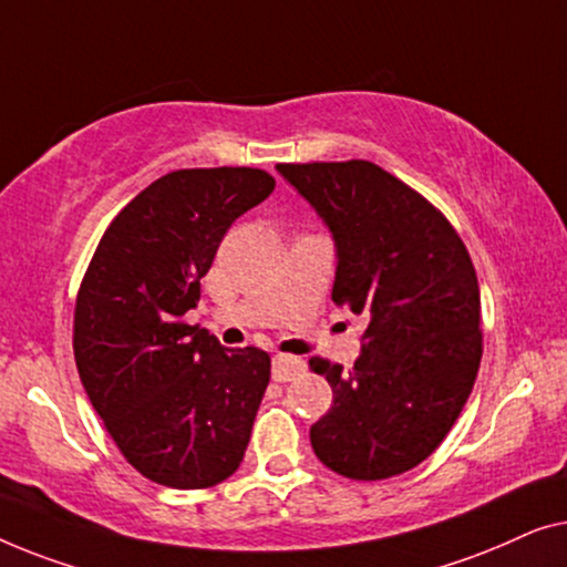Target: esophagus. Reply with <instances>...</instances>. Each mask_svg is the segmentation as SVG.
I'll use <instances>...</instances> for the list:
<instances>
[{
    "label": "esophagus",
    "mask_w": 567,
    "mask_h": 567,
    "mask_svg": "<svg viewBox=\"0 0 567 567\" xmlns=\"http://www.w3.org/2000/svg\"><path fill=\"white\" fill-rule=\"evenodd\" d=\"M302 370H306V362L298 360V357L277 354L272 360V378L277 382H290V380L298 378Z\"/></svg>",
    "instance_id": "34e87169"
}]
</instances>
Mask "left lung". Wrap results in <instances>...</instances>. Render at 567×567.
<instances>
[{
	"instance_id": "1",
	"label": "left lung",
	"mask_w": 567,
	"mask_h": 567,
	"mask_svg": "<svg viewBox=\"0 0 567 567\" xmlns=\"http://www.w3.org/2000/svg\"><path fill=\"white\" fill-rule=\"evenodd\" d=\"M337 246L331 298L367 318L349 372L313 357L333 390L310 426L316 457L352 481L416 467L462 413L483 357L481 287L450 220L378 164H277Z\"/></svg>"
}]
</instances>
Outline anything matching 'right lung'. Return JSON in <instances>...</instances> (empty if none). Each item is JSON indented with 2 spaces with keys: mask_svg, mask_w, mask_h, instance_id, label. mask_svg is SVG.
<instances>
[{
  "mask_svg": "<svg viewBox=\"0 0 567 567\" xmlns=\"http://www.w3.org/2000/svg\"><path fill=\"white\" fill-rule=\"evenodd\" d=\"M272 189L275 177L249 166L164 174L115 215L79 287V378L148 481L210 488L241 465L269 354L220 347L182 316L200 300L230 223Z\"/></svg>",
  "mask_w": 567,
  "mask_h": 567,
  "instance_id": "obj_1",
  "label": "right lung"
}]
</instances>
